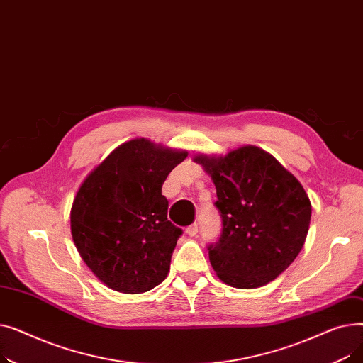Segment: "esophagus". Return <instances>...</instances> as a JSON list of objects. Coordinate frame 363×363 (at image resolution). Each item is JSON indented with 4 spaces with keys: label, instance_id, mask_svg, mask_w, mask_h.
Listing matches in <instances>:
<instances>
[{
    "label": "esophagus",
    "instance_id": "obj_1",
    "mask_svg": "<svg viewBox=\"0 0 363 363\" xmlns=\"http://www.w3.org/2000/svg\"><path fill=\"white\" fill-rule=\"evenodd\" d=\"M186 234L189 235V237H196L197 234H199V225L197 223H193V225H189V226H186Z\"/></svg>",
    "mask_w": 363,
    "mask_h": 363
}]
</instances>
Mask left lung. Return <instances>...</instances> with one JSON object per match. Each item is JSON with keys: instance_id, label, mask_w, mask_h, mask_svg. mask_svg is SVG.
<instances>
[{"instance_id": "obj_1", "label": "left lung", "mask_w": 363, "mask_h": 363, "mask_svg": "<svg viewBox=\"0 0 363 363\" xmlns=\"http://www.w3.org/2000/svg\"><path fill=\"white\" fill-rule=\"evenodd\" d=\"M196 162L216 186L222 231L207 250L218 277L235 289L274 281L294 262L309 231L312 206L301 184L253 145Z\"/></svg>"}]
</instances>
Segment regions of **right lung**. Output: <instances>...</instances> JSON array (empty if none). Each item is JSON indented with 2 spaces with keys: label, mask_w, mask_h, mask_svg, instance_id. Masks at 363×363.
Returning <instances> with one entry per match:
<instances>
[{
  "label": "right lung",
  "mask_w": 363,
  "mask_h": 363,
  "mask_svg": "<svg viewBox=\"0 0 363 363\" xmlns=\"http://www.w3.org/2000/svg\"><path fill=\"white\" fill-rule=\"evenodd\" d=\"M185 157V151L132 140L113 150L81 185L70 212L72 237L107 287L140 294L167 277L182 230L167 219L162 185Z\"/></svg>",
  "instance_id": "obj_1"
}]
</instances>
